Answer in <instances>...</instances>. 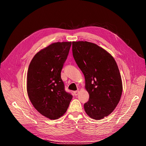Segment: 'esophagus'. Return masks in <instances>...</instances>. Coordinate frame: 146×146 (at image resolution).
<instances>
[{"instance_id":"34e87169","label":"esophagus","mask_w":146,"mask_h":146,"mask_svg":"<svg viewBox=\"0 0 146 146\" xmlns=\"http://www.w3.org/2000/svg\"><path fill=\"white\" fill-rule=\"evenodd\" d=\"M78 92H79V91H78V90H77V91H74V95H75V96H77V95H78Z\"/></svg>"}]
</instances>
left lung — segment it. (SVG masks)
<instances>
[{
	"label": "left lung",
	"instance_id": "obj_1",
	"mask_svg": "<svg viewBox=\"0 0 146 146\" xmlns=\"http://www.w3.org/2000/svg\"><path fill=\"white\" fill-rule=\"evenodd\" d=\"M73 56L86 80L89 100L84 110L91 118L100 120L109 115L120 101L123 84L113 56L95 44L72 42Z\"/></svg>",
	"mask_w": 146,
	"mask_h": 146
}]
</instances>
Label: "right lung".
Masks as SVG:
<instances>
[{"instance_id": "right-lung-1", "label": "right lung", "mask_w": 146, "mask_h": 146, "mask_svg": "<svg viewBox=\"0 0 146 146\" xmlns=\"http://www.w3.org/2000/svg\"><path fill=\"white\" fill-rule=\"evenodd\" d=\"M72 42H56L37 53L27 73V93L41 115L57 119L66 112L73 96L65 90L61 70Z\"/></svg>"}]
</instances>
